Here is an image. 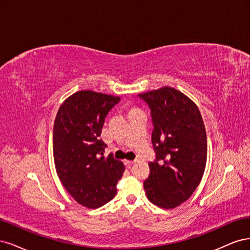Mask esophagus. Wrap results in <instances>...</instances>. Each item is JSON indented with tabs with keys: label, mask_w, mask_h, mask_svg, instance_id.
I'll return each mask as SVG.
<instances>
[{
	"label": "esophagus",
	"mask_w": 250,
	"mask_h": 250,
	"mask_svg": "<svg viewBox=\"0 0 250 250\" xmlns=\"http://www.w3.org/2000/svg\"><path fill=\"white\" fill-rule=\"evenodd\" d=\"M136 162V160H125L124 163L125 165H131V164H134Z\"/></svg>",
	"instance_id": "1"
}]
</instances>
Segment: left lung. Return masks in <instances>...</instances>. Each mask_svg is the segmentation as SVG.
Returning <instances> with one entry per match:
<instances>
[{
    "mask_svg": "<svg viewBox=\"0 0 250 250\" xmlns=\"http://www.w3.org/2000/svg\"><path fill=\"white\" fill-rule=\"evenodd\" d=\"M138 96L150 109L156 151L144 190L150 203L173 208L192 195L204 175L208 151L204 120L195 103L172 87Z\"/></svg>",
    "mask_w": 250,
    "mask_h": 250,
    "instance_id": "1",
    "label": "left lung"
}]
</instances>
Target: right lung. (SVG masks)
I'll list each match as a JSON object with an SVG mask.
<instances>
[{
  "label": "right lung",
  "mask_w": 250,
  "mask_h": 250,
  "mask_svg": "<svg viewBox=\"0 0 250 250\" xmlns=\"http://www.w3.org/2000/svg\"><path fill=\"white\" fill-rule=\"evenodd\" d=\"M119 96L81 90L62 103L53 131L56 171L78 204L96 208L116 195L125 166L110 154L101 138L104 117Z\"/></svg>",
  "instance_id": "obj_1"
}]
</instances>
